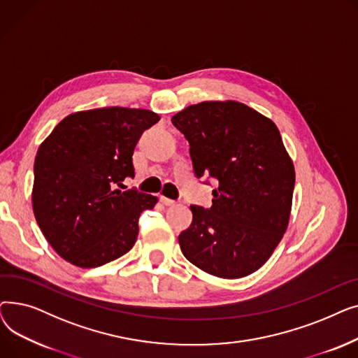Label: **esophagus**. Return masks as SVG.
I'll return each instance as SVG.
<instances>
[{
    "label": "esophagus",
    "mask_w": 358,
    "mask_h": 358,
    "mask_svg": "<svg viewBox=\"0 0 358 358\" xmlns=\"http://www.w3.org/2000/svg\"><path fill=\"white\" fill-rule=\"evenodd\" d=\"M161 201H162L165 206H168V208H169V206H176V204H177L174 200H169V199H166V197H164V196H161Z\"/></svg>",
    "instance_id": "obj_1"
}]
</instances>
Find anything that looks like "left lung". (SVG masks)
<instances>
[{
  "instance_id": "1",
  "label": "left lung",
  "mask_w": 358,
  "mask_h": 358,
  "mask_svg": "<svg viewBox=\"0 0 358 358\" xmlns=\"http://www.w3.org/2000/svg\"><path fill=\"white\" fill-rule=\"evenodd\" d=\"M190 143L194 173L219 181L212 208L192 206L180 234L184 257L220 278L261 268L283 238L292 212L294 165L274 122L247 104L201 101L171 119Z\"/></svg>"
}]
</instances>
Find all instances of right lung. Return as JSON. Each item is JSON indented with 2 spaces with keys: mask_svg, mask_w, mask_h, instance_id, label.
Returning <instances> with one entry per match:
<instances>
[{
  "mask_svg": "<svg viewBox=\"0 0 358 358\" xmlns=\"http://www.w3.org/2000/svg\"><path fill=\"white\" fill-rule=\"evenodd\" d=\"M159 119L119 106L71 113L37 149L33 213L50 247L72 266L100 267L135 245L139 216L158 197L116 185L134 177L135 146Z\"/></svg>",
  "mask_w": 358,
  "mask_h": 358,
  "instance_id": "obj_1",
  "label": "right lung"
}]
</instances>
